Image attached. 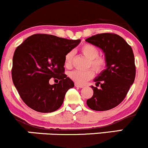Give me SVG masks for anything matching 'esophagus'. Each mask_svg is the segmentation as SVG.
I'll return each instance as SVG.
<instances>
[{"mask_svg":"<svg viewBox=\"0 0 148 148\" xmlns=\"http://www.w3.org/2000/svg\"><path fill=\"white\" fill-rule=\"evenodd\" d=\"M75 86L77 87V88H83L84 86H82V85H79L78 84H75Z\"/></svg>","mask_w":148,"mask_h":148,"instance_id":"obj_1","label":"esophagus"}]
</instances>
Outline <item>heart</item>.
I'll use <instances>...</instances> for the list:
<instances>
[{
	"label": "heart",
	"instance_id": "obj_1",
	"mask_svg": "<svg viewBox=\"0 0 148 148\" xmlns=\"http://www.w3.org/2000/svg\"><path fill=\"white\" fill-rule=\"evenodd\" d=\"M80 52L87 59L89 60L88 65L94 70L96 74H101L106 67V60L103 57L99 56V49L97 47L91 44L86 43L80 47ZM74 52L69 51L64 57V65L66 67L69 68L72 65ZM68 76L73 82L78 84H84L88 81L94 77V72L93 70L88 69L86 71L74 70L69 72Z\"/></svg>",
	"mask_w": 148,
	"mask_h": 148
}]
</instances>
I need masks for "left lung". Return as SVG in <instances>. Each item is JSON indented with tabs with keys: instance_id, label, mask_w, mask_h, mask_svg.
Wrapping results in <instances>:
<instances>
[{
	"instance_id": "left-lung-1",
	"label": "left lung",
	"mask_w": 148,
	"mask_h": 148,
	"mask_svg": "<svg viewBox=\"0 0 148 148\" xmlns=\"http://www.w3.org/2000/svg\"><path fill=\"white\" fill-rule=\"evenodd\" d=\"M102 49L106 60V69L94 79L101 88L91 86L94 94L86 101L94 111H108L123 101L136 77L133 49L123 37L113 33H101L86 39Z\"/></svg>"
}]
</instances>
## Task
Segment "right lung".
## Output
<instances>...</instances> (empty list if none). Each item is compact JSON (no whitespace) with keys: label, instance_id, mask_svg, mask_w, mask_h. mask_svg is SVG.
<instances>
[{"label":"right lung","instance_id":"1","mask_svg":"<svg viewBox=\"0 0 148 148\" xmlns=\"http://www.w3.org/2000/svg\"><path fill=\"white\" fill-rule=\"evenodd\" d=\"M52 35L35 34L15 49L12 58V79L25 103L40 113L57 111L65 94L74 84L64 74V57L80 43ZM52 77L60 79L51 85Z\"/></svg>","mask_w":148,"mask_h":148}]
</instances>
